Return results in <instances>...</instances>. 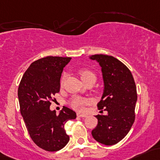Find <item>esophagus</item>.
Here are the masks:
<instances>
[{
  "label": "esophagus",
  "instance_id": "esophagus-1",
  "mask_svg": "<svg viewBox=\"0 0 160 160\" xmlns=\"http://www.w3.org/2000/svg\"><path fill=\"white\" fill-rule=\"evenodd\" d=\"M77 117H80V118H85L87 117V115H85V114H81V113H77Z\"/></svg>",
  "mask_w": 160,
  "mask_h": 160
}]
</instances>
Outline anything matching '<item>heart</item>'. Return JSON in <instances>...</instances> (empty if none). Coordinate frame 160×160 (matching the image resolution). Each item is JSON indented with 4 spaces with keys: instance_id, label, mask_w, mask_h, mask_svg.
Wrapping results in <instances>:
<instances>
[{
    "instance_id": "obj_1",
    "label": "heart",
    "mask_w": 160,
    "mask_h": 160,
    "mask_svg": "<svg viewBox=\"0 0 160 160\" xmlns=\"http://www.w3.org/2000/svg\"><path fill=\"white\" fill-rule=\"evenodd\" d=\"M79 74H80V78L83 80V83H86L88 80H96V77L95 75V73L92 71H91L90 70L87 69V68H81V69L79 70L78 71ZM66 78V73H63V75L61 76V86L62 87L63 84H64V80ZM90 102V100L88 99H85V98L80 97V96H73L72 98L71 102H70V106H71V108H73V109L77 110V111L82 112L83 111L85 106L89 104Z\"/></svg>"
}]
</instances>
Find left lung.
Segmentation results:
<instances>
[{
  "instance_id": "left-lung-1",
  "label": "left lung",
  "mask_w": 160,
  "mask_h": 160,
  "mask_svg": "<svg viewBox=\"0 0 160 160\" xmlns=\"http://www.w3.org/2000/svg\"><path fill=\"white\" fill-rule=\"evenodd\" d=\"M102 67L104 92L97 107L107 115H97L98 124L92 131L96 141L114 145L121 141L132 127L135 120L138 99L136 84L127 66L113 56L94 54L90 57Z\"/></svg>"
}]
</instances>
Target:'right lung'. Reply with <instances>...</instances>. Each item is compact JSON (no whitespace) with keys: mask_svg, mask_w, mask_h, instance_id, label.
<instances>
[{"mask_svg":"<svg viewBox=\"0 0 160 160\" xmlns=\"http://www.w3.org/2000/svg\"><path fill=\"white\" fill-rule=\"evenodd\" d=\"M71 58L47 56L35 61L22 76L18 88L20 112L32 141L46 151L60 150L70 138L64 124L76 113L64 106L59 115L51 111V101L60 91L63 69Z\"/></svg>","mask_w":160,"mask_h":160,"instance_id":"obj_1","label":"right lung"}]
</instances>
